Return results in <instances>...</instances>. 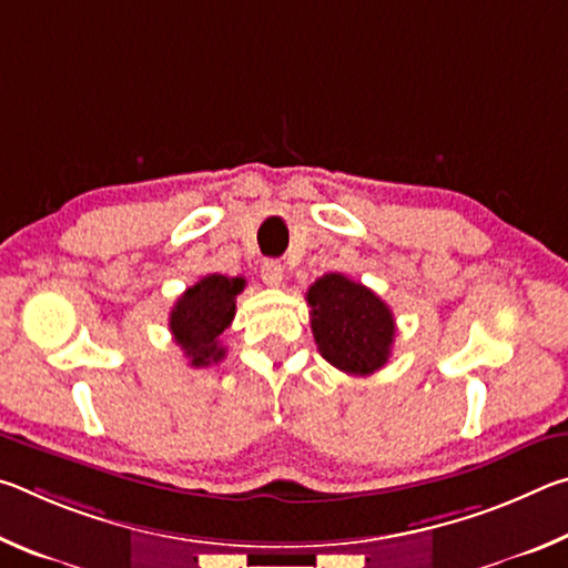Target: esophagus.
<instances>
[{
	"instance_id": "obj_1",
	"label": "esophagus",
	"mask_w": 568,
	"mask_h": 568,
	"mask_svg": "<svg viewBox=\"0 0 568 568\" xmlns=\"http://www.w3.org/2000/svg\"><path fill=\"white\" fill-rule=\"evenodd\" d=\"M261 275H263L265 285L277 287V285L283 283V265L277 263V261H265L263 267H261Z\"/></svg>"
}]
</instances>
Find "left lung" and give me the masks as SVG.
Masks as SVG:
<instances>
[{"label":"left lung","mask_w":568,"mask_h":568,"mask_svg":"<svg viewBox=\"0 0 568 568\" xmlns=\"http://www.w3.org/2000/svg\"><path fill=\"white\" fill-rule=\"evenodd\" d=\"M313 338L325 361L348 376H371L390 358L396 318L381 297L341 273L307 287Z\"/></svg>","instance_id":"8db88e82"}]
</instances>
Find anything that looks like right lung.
Wrapping results in <instances>:
<instances>
[{"label": "right lung", "mask_w": 568, "mask_h": 568, "mask_svg": "<svg viewBox=\"0 0 568 568\" xmlns=\"http://www.w3.org/2000/svg\"><path fill=\"white\" fill-rule=\"evenodd\" d=\"M243 277L205 275L178 297L170 313V333L195 368L225 358L220 335L235 318V297L243 293Z\"/></svg>", "instance_id": "add662e5"}]
</instances>
